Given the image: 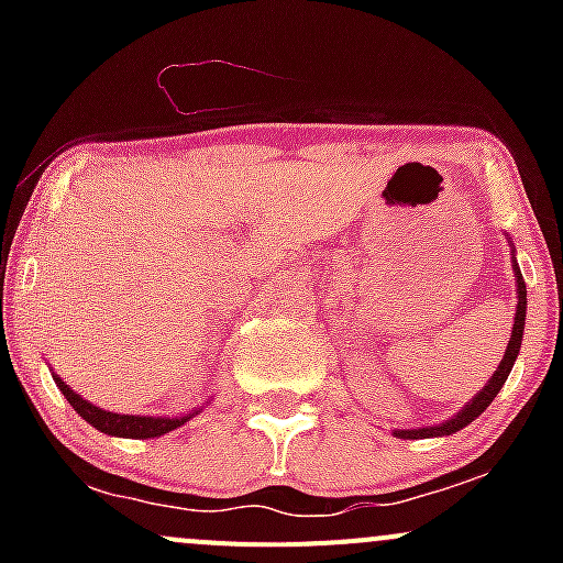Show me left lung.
Returning a JSON list of instances; mask_svg holds the SVG:
<instances>
[{
	"mask_svg": "<svg viewBox=\"0 0 563 563\" xmlns=\"http://www.w3.org/2000/svg\"><path fill=\"white\" fill-rule=\"evenodd\" d=\"M515 277H518V310H515V323H512V338H509L507 343V351H504V360L501 365H498V371L493 373V378L487 382V387L479 391V395L474 397V400L468 402V406L463 408V411L455 413L452 419H446L444 424H435V428H419V430H395V435H400V439H433V435H452L457 433V430H463L465 424L474 422L476 417H479L482 411H485L487 406L493 402V397L498 395V389L504 387V382H507L509 371H512L515 360H518V351H520V343H523V327H526V283H523V275H520V266L518 261H515Z\"/></svg>",
	"mask_w": 563,
	"mask_h": 563,
	"instance_id": "obj_1",
	"label": "left lung"
}]
</instances>
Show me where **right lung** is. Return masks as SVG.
<instances>
[{
    "label": "right lung",
    "mask_w": 563,
    "mask_h": 563,
    "mask_svg": "<svg viewBox=\"0 0 563 563\" xmlns=\"http://www.w3.org/2000/svg\"><path fill=\"white\" fill-rule=\"evenodd\" d=\"M56 387L62 389V395L67 397V402H70L73 408H76L78 413H81L84 419H87L92 428H98L100 433H108V435H119V439H157V435L168 433V430H176L179 424H185L187 419L192 417H130V413H113V411H103V408L92 406L89 400H84L81 395H76L70 387H67L62 378H56Z\"/></svg>",
    "instance_id": "right-lung-1"
}]
</instances>
